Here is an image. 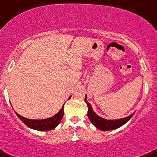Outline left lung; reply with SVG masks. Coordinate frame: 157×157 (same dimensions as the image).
<instances>
[{
	"label": "left lung",
	"instance_id": "1",
	"mask_svg": "<svg viewBox=\"0 0 157 157\" xmlns=\"http://www.w3.org/2000/svg\"><path fill=\"white\" fill-rule=\"evenodd\" d=\"M85 102L86 103L87 106H88V116L89 118L90 121L97 128L101 131H111L116 128H119V127L122 126L127 122H128L135 113H133L130 116L125 118H122V119H109L108 120V119H103V118L98 116V114H96V113L92 109L91 105L88 101L87 95H85Z\"/></svg>",
	"mask_w": 157,
	"mask_h": 157
}]
</instances>
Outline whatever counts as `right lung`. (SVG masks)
Returning a JSON list of instances; mask_svg holds the SVG:
<instances>
[{
  "label": "right lung",
  "mask_w": 157,
  "mask_h": 157,
  "mask_svg": "<svg viewBox=\"0 0 157 157\" xmlns=\"http://www.w3.org/2000/svg\"><path fill=\"white\" fill-rule=\"evenodd\" d=\"M70 98L71 96H69L68 100L70 99ZM64 104H65V103H64ZM64 104L63 105L61 109L57 113L55 114L54 116H52V117L48 118V119H30L20 116V115L17 113V112H15V113L17 114V116H18L19 119H20L25 125H27L29 128H30L37 131H50L55 128L59 125L60 121L62 120L64 114ZM11 106H12V105H11Z\"/></svg>",
  "instance_id": "obj_1"
}]
</instances>
